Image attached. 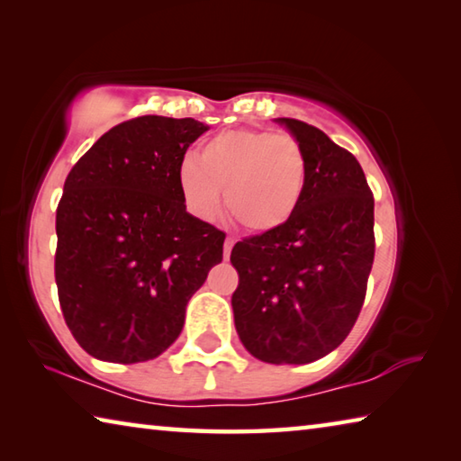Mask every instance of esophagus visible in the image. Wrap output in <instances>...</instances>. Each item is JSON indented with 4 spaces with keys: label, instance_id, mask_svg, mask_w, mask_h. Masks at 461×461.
<instances>
[{
    "label": "esophagus",
    "instance_id": "esophagus-1",
    "mask_svg": "<svg viewBox=\"0 0 461 461\" xmlns=\"http://www.w3.org/2000/svg\"><path fill=\"white\" fill-rule=\"evenodd\" d=\"M233 244H236V240L233 238H225V244H223V258L228 260L230 258V254H231V248H233Z\"/></svg>",
    "mask_w": 461,
    "mask_h": 461
}]
</instances>
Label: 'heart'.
Instances as JSON below:
<instances>
[{
  "mask_svg": "<svg viewBox=\"0 0 461 461\" xmlns=\"http://www.w3.org/2000/svg\"><path fill=\"white\" fill-rule=\"evenodd\" d=\"M307 183V156L288 134L228 130L203 142L197 158L178 167L186 207L212 220L225 209L241 228L270 231L285 225L299 207Z\"/></svg>",
  "mask_w": 461,
  "mask_h": 461,
  "instance_id": "b5f03b06",
  "label": "heart"
}]
</instances>
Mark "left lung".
Listing matches in <instances>:
<instances>
[{"instance_id": "obj_1", "label": "left lung", "mask_w": 461, "mask_h": 461, "mask_svg": "<svg viewBox=\"0 0 461 461\" xmlns=\"http://www.w3.org/2000/svg\"><path fill=\"white\" fill-rule=\"evenodd\" d=\"M307 156V183L291 220L238 241L233 321L267 364H309L352 331L374 262V197L360 162L315 126L278 118Z\"/></svg>"}]
</instances>
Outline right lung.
Here are the masks:
<instances>
[{
	"label": "right lung",
	"mask_w": 461,
	"mask_h": 461,
	"mask_svg": "<svg viewBox=\"0 0 461 461\" xmlns=\"http://www.w3.org/2000/svg\"><path fill=\"white\" fill-rule=\"evenodd\" d=\"M209 126L142 115L71 168L57 209L54 278L73 338L104 362L158 357L223 258L225 233L186 212L178 167Z\"/></svg>",
	"instance_id": "right-lung-1"
}]
</instances>
